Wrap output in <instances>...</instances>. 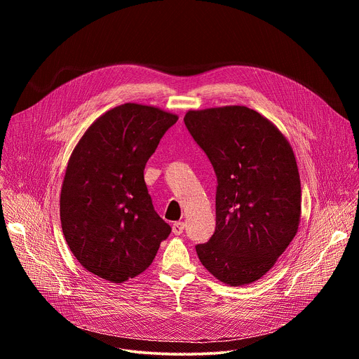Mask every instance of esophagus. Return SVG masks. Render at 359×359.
Listing matches in <instances>:
<instances>
[{"label":"esophagus","instance_id":"esophagus-1","mask_svg":"<svg viewBox=\"0 0 359 359\" xmlns=\"http://www.w3.org/2000/svg\"><path fill=\"white\" fill-rule=\"evenodd\" d=\"M183 230H184V223H183V222H176V223H173V226H172L173 234L180 236V234L183 233Z\"/></svg>","mask_w":359,"mask_h":359}]
</instances>
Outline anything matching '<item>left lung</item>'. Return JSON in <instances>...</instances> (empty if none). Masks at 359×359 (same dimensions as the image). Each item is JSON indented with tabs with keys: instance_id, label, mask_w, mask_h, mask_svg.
<instances>
[{
	"instance_id": "8db88e82",
	"label": "left lung",
	"mask_w": 359,
	"mask_h": 359,
	"mask_svg": "<svg viewBox=\"0 0 359 359\" xmlns=\"http://www.w3.org/2000/svg\"><path fill=\"white\" fill-rule=\"evenodd\" d=\"M184 123L216 176V230L197 244L201 264L240 287L260 280L299 226L301 183L292 147L280 129L247 107L189 111Z\"/></svg>"
}]
</instances>
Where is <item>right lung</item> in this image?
<instances>
[{
  "label": "right lung",
  "instance_id": "add662e5",
  "mask_svg": "<svg viewBox=\"0 0 359 359\" xmlns=\"http://www.w3.org/2000/svg\"><path fill=\"white\" fill-rule=\"evenodd\" d=\"M179 116L123 104L99 116L71 153L60 198L65 240L83 269L111 283L143 273L170 226L153 209L143 177Z\"/></svg>",
  "mask_w": 359,
  "mask_h": 359
}]
</instances>
